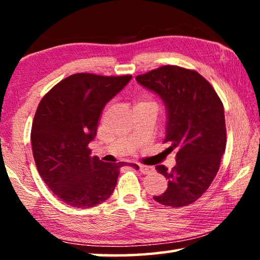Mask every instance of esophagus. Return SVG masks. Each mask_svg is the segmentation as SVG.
<instances>
[{
  "label": "esophagus",
  "instance_id": "34e87169",
  "mask_svg": "<svg viewBox=\"0 0 260 260\" xmlns=\"http://www.w3.org/2000/svg\"><path fill=\"white\" fill-rule=\"evenodd\" d=\"M138 169L140 170L141 173L143 174H148V173H151L153 171V167L151 166H147V165H140L138 164Z\"/></svg>",
  "mask_w": 260,
  "mask_h": 260
}]
</instances>
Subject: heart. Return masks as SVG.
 <instances>
[{"label": "heart", "instance_id": "1", "mask_svg": "<svg viewBox=\"0 0 260 260\" xmlns=\"http://www.w3.org/2000/svg\"><path fill=\"white\" fill-rule=\"evenodd\" d=\"M140 104H147V102H142V101H140V102L136 103V105H140Z\"/></svg>", "mask_w": 260, "mask_h": 260}]
</instances>
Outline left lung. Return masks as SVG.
<instances>
[{
    "label": "left lung",
    "mask_w": 260,
    "mask_h": 260,
    "mask_svg": "<svg viewBox=\"0 0 260 260\" xmlns=\"http://www.w3.org/2000/svg\"><path fill=\"white\" fill-rule=\"evenodd\" d=\"M139 85L157 94L166 109L169 150H177V165L156 170L169 180L158 203L181 208L206 191L218 173L226 148L223 105L213 87L196 71L165 65L135 78Z\"/></svg>",
    "instance_id": "1"
}]
</instances>
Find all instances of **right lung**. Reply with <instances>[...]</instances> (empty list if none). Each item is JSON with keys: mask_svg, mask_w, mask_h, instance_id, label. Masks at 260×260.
Returning a JSON list of instances; mask_svg holds the SVG:
<instances>
[{"mask_svg": "<svg viewBox=\"0 0 260 260\" xmlns=\"http://www.w3.org/2000/svg\"><path fill=\"white\" fill-rule=\"evenodd\" d=\"M131 79L77 73L57 83L39 104L30 132L35 165L48 188L68 205L93 208L116 188L119 169L127 164L90 157L89 143L105 104Z\"/></svg>", "mask_w": 260, "mask_h": 260, "instance_id": "obj_1", "label": "right lung"}]
</instances>
